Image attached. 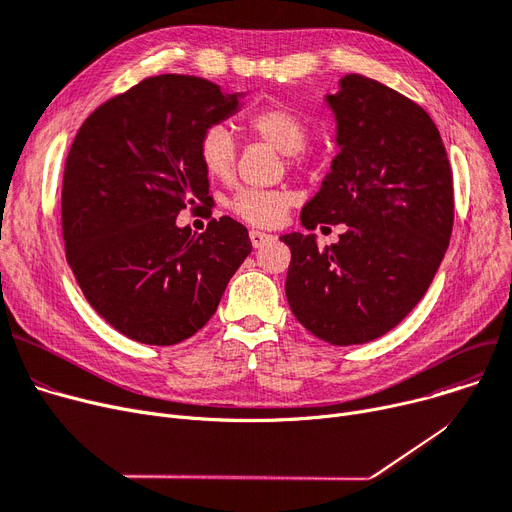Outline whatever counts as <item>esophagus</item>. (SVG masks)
<instances>
[{
    "instance_id": "34e87169",
    "label": "esophagus",
    "mask_w": 512,
    "mask_h": 512,
    "mask_svg": "<svg viewBox=\"0 0 512 512\" xmlns=\"http://www.w3.org/2000/svg\"><path fill=\"white\" fill-rule=\"evenodd\" d=\"M249 236H251V242H253V247H255V249H257V247H263L265 242L274 240V236H272V234H267V232H263V230H251V232H249Z\"/></svg>"
}]
</instances>
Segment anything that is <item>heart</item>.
I'll use <instances>...</instances> for the list:
<instances>
[{
  "mask_svg": "<svg viewBox=\"0 0 512 512\" xmlns=\"http://www.w3.org/2000/svg\"><path fill=\"white\" fill-rule=\"evenodd\" d=\"M253 134L265 143L286 153L290 168H303L307 164L305 147L311 137L307 118L288 105H265L253 112L247 120ZM199 157L207 174L215 178H228L236 164V143L232 132L224 124H211L205 128L199 141ZM292 195L286 191H263V188H240L228 203L236 218L255 226L278 224L288 207Z\"/></svg>",
  "mask_w": 512,
  "mask_h": 512,
  "instance_id": "heart-1",
  "label": "heart"
}]
</instances>
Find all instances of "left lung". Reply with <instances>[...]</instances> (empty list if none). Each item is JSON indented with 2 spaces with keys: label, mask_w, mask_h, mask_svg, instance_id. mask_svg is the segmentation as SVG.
I'll return each mask as SVG.
<instances>
[{
  "label": "left lung",
  "mask_w": 512,
  "mask_h": 512,
  "mask_svg": "<svg viewBox=\"0 0 512 512\" xmlns=\"http://www.w3.org/2000/svg\"><path fill=\"white\" fill-rule=\"evenodd\" d=\"M328 103L340 153L303 207L307 230L344 224L332 247L313 234L290 249L286 299L301 324L334 346L390 332L423 299L454 224L452 170L421 105L363 74H346Z\"/></svg>",
  "instance_id": "8db88e82"
}]
</instances>
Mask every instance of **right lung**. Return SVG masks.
<instances>
[{
    "label": "right lung",
    "instance_id": "right-lung-1",
    "mask_svg": "<svg viewBox=\"0 0 512 512\" xmlns=\"http://www.w3.org/2000/svg\"><path fill=\"white\" fill-rule=\"evenodd\" d=\"M238 95L207 78L161 74L107 99L78 128L66 157V259L91 307L120 334L155 346L197 334L253 251L247 228L209 220L178 228L182 209L211 218L199 141Z\"/></svg>",
    "mask_w": 512,
    "mask_h": 512
}]
</instances>
